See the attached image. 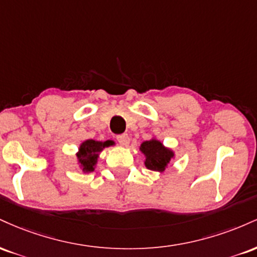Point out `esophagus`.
I'll return each instance as SVG.
<instances>
[{"label":"esophagus","instance_id":"1","mask_svg":"<svg viewBox=\"0 0 257 257\" xmlns=\"http://www.w3.org/2000/svg\"><path fill=\"white\" fill-rule=\"evenodd\" d=\"M117 141L122 146H128L129 145V141H131V139L126 134H120L117 137Z\"/></svg>","mask_w":257,"mask_h":257}]
</instances>
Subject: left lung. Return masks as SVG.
Returning a JSON list of instances; mask_svg holds the SVG:
<instances>
[{"label":"left lung","instance_id":"obj_1","mask_svg":"<svg viewBox=\"0 0 257 257\" xmlns=\"http://www.w3.org/2000/svg\"><path fill=\"white\" fill-rule=\"evenodd\" d=\"M140 151L145 156V166L147 169L153 172L163 173L174 157V152L170 149H167L161 141L151 139L149 141H144L140 145Z\"/></svg>","mask_w":257,"mask_h":257}]
</instances>
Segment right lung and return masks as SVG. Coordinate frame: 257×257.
<instances>
[{
    "instance_id": "right-lung-1",
    "label": "right lung",
    "mask_w": 257,
    "mask_h": 257,
    "mask_svg": "<svg viewBox=\"0 0 257 257\" xmlns=\"http://www.w3.org/2000/svg\"><path fill=\"white\" fill-rule=\"evenodd\" d=\"M113 145V141H95V140H85L79 146L77 152L78 163L84 173L94 172L96 163H98L99 153L105 149V147Z\"/></svg>"
}]
</instances>
